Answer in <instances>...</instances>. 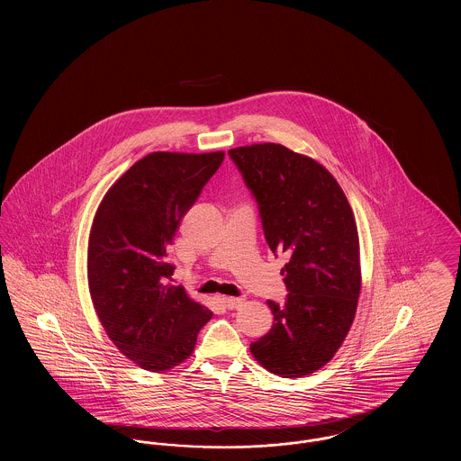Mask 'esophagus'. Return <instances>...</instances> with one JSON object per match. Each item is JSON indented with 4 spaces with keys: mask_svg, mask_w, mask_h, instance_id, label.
<instances>
[{
    "mask_svg": "<svg viewBox=\"0 0 461 461\" xmlns=\"http://www.w3.org/2000/svg\"><path fill=\"white\" fill-rule=\"evenodd\" d=\"M222 303L228 309H235V307L241 306L245 301L241 297H222Z\"/></svg>",
    "mask_w": 461,
    "mask_h": 461,
    "instance_id": "1",
    "label": "esophagus"
}]
</instances>
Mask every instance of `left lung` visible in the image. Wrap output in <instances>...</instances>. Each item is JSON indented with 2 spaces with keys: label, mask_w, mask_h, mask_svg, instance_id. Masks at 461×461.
Wrapping results in <instances>:
<instances>
[{
  "label": "left lung",
  "mask_w": 461,
  "mask_h": 461,
  "mask_svg": "<svg viewBox=\"0 0 461 461\" xmlns=\"http://www.w3.org/2000/svg\"><path fill=\"white\" fill-rule=\"evenodd\" d=\"M259 205L269 249L286 256L288 295L267 301L273 327L250 344L267 372L295 378L325 366L351 329L361 290L351 205L329 169L278 143L231 149Z\"/></svg>",
  "instance_id": "left-lung-1"
}]
</instances>
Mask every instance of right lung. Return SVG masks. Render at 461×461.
Returning a JSON list of instances; mask_svg holds the SVG:
<instances>
[{
	"instance_id": "right-lung-1",
	"label": "right lung",
	"mask_w": 461,
	"mask_h": 461,
	"mask_svg": "<svg viewBox=\"0 0 461 461\" xmlns=\"http://www.w3.org/2000/svg\"><path fill=\"white\" fill-rule=\"evenodd\" d=\"M224 152L149 154L100 202L88 241V285L113 346L143 370L162 373L195 349L212 312L183 286L166 284L167 259L183 216L220 169Z\"/></svg>"
}]
</instances>
